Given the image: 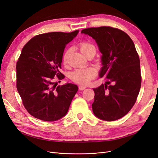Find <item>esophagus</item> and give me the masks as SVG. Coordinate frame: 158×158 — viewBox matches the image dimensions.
<instances>
[{"mask_svg": "<svg viewBox=\"0 0 158 158\" xmlns=\"http://www.w3.org/2000/svg\"><path fill=\"white\" fill-rule=\"evenodd\" d=\"M78 89L80 90H84L85 89V86H84V85H80V86L78 87Z\"/></svg>", "mask_w": 158, "mask_h": 158, "instance_id": "34e87169", "label": "esophagus"}]
</instances>
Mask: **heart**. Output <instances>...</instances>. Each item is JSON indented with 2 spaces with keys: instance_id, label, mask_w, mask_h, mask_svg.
<instances>
[{
  "instance_id": "b5f03b06",
  "label": "heart",
  "mask_w": 158,
  "mask_h": 158,
  "mask_svg": "<svg viewBox=\"0 0 158 158\" xmlns=\"http://www.w3.org/2000/svg\"><path fill=\"white\" fill-rule=\"evenodd\" d=\"M79 48L82 53L88 57L90 55L94 56L96 52L95 47L89 42L82 41L79 44ZM71 52V49H68L65 51L62 58L63 64H66L68 58ZM97 74V70L93 67H89L87 69H78L72 72L70 78L73 82L82 85L88 84L91 80L95 77Z\"/></svg>"
}]
</instances>
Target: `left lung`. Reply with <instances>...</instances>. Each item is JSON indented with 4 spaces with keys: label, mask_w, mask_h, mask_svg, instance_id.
<instances>
[{
    "label": "left lung",
    "mask_w": 158,
    "mask_h": 158,
    "mask_svg": "<svg viewBox=\"0 0 158 158\" xmlns=\"http://www.w3.org/2000/svg\"><path fill=\"white\" fill-rule=\"evenodd\" d=\"M81 33L97 43L102 53L99 75L107 79V84L94 88L93 112L102 120H117L132 109L140 89V59L135 44L125 32L109 26L86 28Z\"/></svg>",
    "instance_id": "left-lung-1"
}]
</instances>
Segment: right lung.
<instances>
[{
    "label": "right lung",
    "instance_id": "right-lung-1",
    "mask_svg": "<svg viewBox=\"0 0 158 158\" xmlns=\"http://www.w3.org/2000/svg\"><path fill=\"white\" fill-rule=\"evenodd\" d=\"M78 31L42 33L23 47L16 64V88L23 106L35 118L54 121L67 113L78 86H56L54 80L64 78L60 72L64 50Z\"/></svg>",
    "mask_w": 158,
    "mask_h": 158
}]
</instances>
